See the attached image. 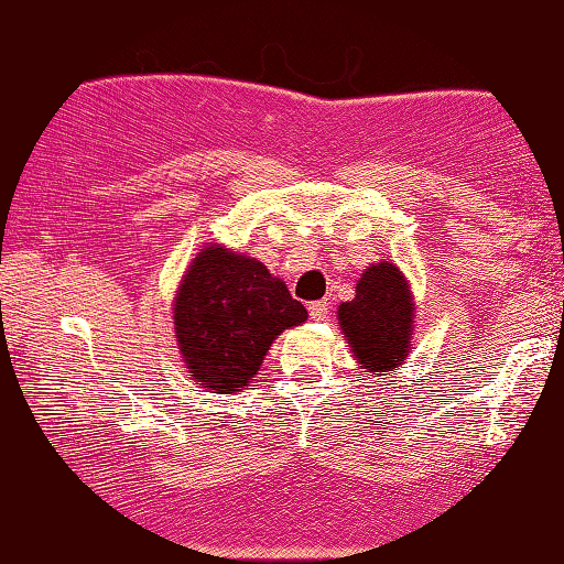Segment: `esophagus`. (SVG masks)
<instances>
[{"mask_svg": "<svg viewBox=\"0 0 564 564\" xmlns=\"http://www.w3.org/2000/svg\"><path fill=\"white\" fill-rule=\"evenodd\" d=\"M308 316L314 318V321H324L328 316V303L326 301L308 303Z\"/></svg>", "mask_w": 564, "mask_h": 564, "instance_id": "1", "label": "esophagus"}]
</instances>
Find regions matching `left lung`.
I'll return each mask as SVG.
<instances>
[{"instance_id": "1", "label": "left lung", "mask_w": 564, "mask_h": 564, "mask_svg": "<svg viewBox=\"0 0 564 564\" xmlns=\"http://www.w3.org/2000/svg\"><path fill=\"white\" fill-rule=\"evenodd\" d=\"M338 321L369 377L397 369L406 359L414 330V303L399 268L389 261L366 268L356 283V299L338 306Z\"/></svg>"}]
</instances>
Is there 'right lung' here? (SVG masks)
Segmentation results:
<instances>
[{
  "label": "right lung",
  "mask_w": 564,
  "mask_h": 564,
  "mask_svg": "<svg viewBox=\"0 0 564 564\" xmlns=\"http://www.w3.org/2000/svg\"><path fill=\"white\" fill-rule=\"evenodd\" d=\"M306 308L256 258L205 248L175 299V336L187 377L216 394L253 379L273 338L306 321Z\"/></svg>",
  "instance_id": "1"
}]
</instances>
